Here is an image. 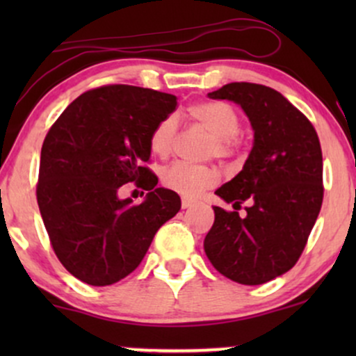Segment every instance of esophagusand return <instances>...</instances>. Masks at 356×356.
<instances>
[{
    "label": "esophagus",
    "mask_w": 356,
    "mask_h": 356,
    "mask_svg": "<svg viewBox=\"0 0 356 356\" xmlns=\"http://www.w3.org/2000/svg\"><path fill=\"white\" fill-rule=\"evenodd\" d=\"M191 206H194V201H192V199H189V197H184L182 199V209H189Z\"/></svg>",
    "instance_id": "1"
}]
</instances>
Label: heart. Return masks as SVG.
<instances>
[{"label": "heart", "mask_w": 356, "mask_h": 356, "mask_svg": "<svg viewBox=\"0 0 356 356\" xmlns=\"http://www.w3.org/2000/svg\"><path fill=\"white\" fill-rule=\"evenodd\" d=\"M187 117L192 122L204 127L214 136L211 145V154L219 157H231L238 152L239 140L238 134L241 130V120L236 110L224 102H197L187 108ZM175 137H177V120L174 115L162 118L154 127L149 138V147L152 154L159 157H167L172 152ZM219 181V172L211 165H197L189 162H174L162 172V182L165 187L186 195L195 197L202 191L216 186Z\"/></svg>", "instance_id": "heart-1"}]
</instances>
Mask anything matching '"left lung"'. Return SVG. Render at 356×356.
<instances>
[{
    "mask_svg": "<svg viewBox=\"0 0 356 356\" xmlns=\"http://www.w3.org/2000/svg\"><path fill=\"white\" fill-rule=\"evenodd\" d=\"M243 107L254 145L243 170L216 194L234 211L214 206L204 251L220 275L263 284L296 264L323 202V155L312 122L276 90L234 81L209 93ZM249 200L247 216L240 204Z\"/></svg>",
    "mask_w": 356,
    "mask_h": 356,
    "instance_id": "obj_1",
    "label": "left lung"
}]
</instances>
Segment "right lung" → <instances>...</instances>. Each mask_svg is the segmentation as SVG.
I'll return each instance as SVG.
<instances>
[{
  "label": "right lung",
  "mask_w": 356,
  "mask_h": 356,
  "mask_svg": "<svg viewBox=\"0 0 356 356\" xmlns=\"http://www.w3.org/2000/svg\"><path fill=\"white\" fill-rule=\"evenodd\" d=\"M177 97L132 85H104L73 100L42 147L36 199L48 238L68 273L92 286L124 280L144 259L159 227L181 209L145 164L154 127ZM127 181L150 190L118 200Z\"/></svg>",
  "instance_id": "right-lung-1"
}]
</instances>
